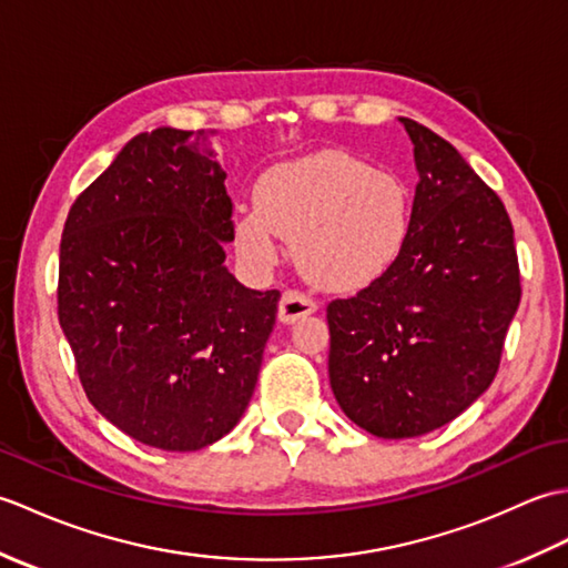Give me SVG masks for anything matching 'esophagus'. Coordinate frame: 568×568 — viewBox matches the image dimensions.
<instances>
[{"label":"esophagus","instance_id":"obj_1","mask_svg":"<svg viewBox=\"0 0 568 568\" xmlns=\"http://www.w3.org/2000/svg\"><path fill=\"white\" fill-rule=\"evenodd\" d=\"M317 310V305L312 300L297 291H285L281 303H277V320L283 324H295L297 320L310 317L312 312Z\"/></svg>","mask_w":568,"mask_h":568}]
</instances>
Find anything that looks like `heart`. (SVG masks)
Returning a JSON list of instances; mask_svg holds the SVG:
<instances>
[{
    "mask_svg": "<svg viewBox=\"0 0 568 568\" xmlns=\"http://www.w3.org/2000/svg\"><path fill=\"white\" fill-rule=\"evenodd\" d=\"M413 234L407 180L346 151H317L268 168L256 204L234 214L239 256L271 271L293 236L297 268L327 291H361L400 261Z\"/></svg>",
    "mask_w": 568,
    "mask_h": 568,
    "instance_id": "1",
    "label": "heart"
}]
</instances>
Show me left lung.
Returning <instances> with one entry per match:
<instances>
[{"label":"left lung","mask_w":568,"mask_h":568,"mask_svg":"<svg viewBox=\"0 0 568 568\" xmlns=\"http://www.w3.org/2000/svg\"><path fill=\"white\" fill-rule=\"evenodd\" d=\"M400 124L415 146L413 234L390 273L327 307L336 403L381 439L422 437L474 405L520 305L500 197L449 141Z\"/></svg>","instance_id":"left-lung-1"}]
</instances>
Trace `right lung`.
I'll use <instances>...</instances> for the list:
<instances>
[{"label": "right lung", "mask_w": 568, "mask_h": 568, "mask_svg": "<svg viewBox=\"0 0 568 568\" xmlns=\"http://www.w3.org/2000/svg\"><path fill=\"white\" fill-rule=\"evenodd\" d=\"M226 173L207 139L139 134L70 207L58 317L90 403L163 452H197L246 413L277 291L224 265Z\"/></svg>", "instance_id": "add662e5"}]
</instances>
